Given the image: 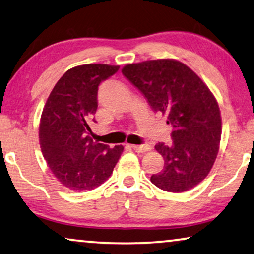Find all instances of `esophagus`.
I'll list each match as a JSON object with an SVG mask.
<instances>
[{"mask_svg":"<svg viewBox=\"0 0 254 254\" xmlns=\"http://www.w3.org/2000/svg\"><path fill=\"white\" fill-rule=\"evenodd\" d=\"M131 148L137 151V153H145V151L150 150V146L149 145H132Z\"/></svg>","mask_w":254,"mask_h":254,"instance_id":"obj_1","label":"esophagus"}]
</instances>
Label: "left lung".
Segmentation results:
<instances>
[{
    "mask_svg": "<svg viewBox=\"0 0 254 254\" xmlns=\"http://www.w3.org/2000/svg\"><path fill=\"white\" fill-rule=\"evenodd\" d=\"M122 74L172 126V145L155 146L164 168L150 181L170 192L194 188L209 175L219 151L221 116L214 96L196 73L175 59L128 64Z\"/></svg>",
    "mask_w": 254,
    "mask_h": 254,
    "instance_id": "left-lung-1",
    "label": "left lung"
}]
</instances>
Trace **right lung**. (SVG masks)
I'll use <instances>...</instances> for the list:
<instances>
[{
	"label": "right lung",
	"instance_id": "add662e5",
	"mask_svg": "<svg viewBox=\"0 0 254 254\" xmlns=\"http://www.w3.org/2000/svg\"><path fill=\"white\" fill-rule=\"evenodd\" d=\"M119 68L104 64L70 68L45 103L39 127L41 150L55 177L71 190L104 184L123 153L122 145L109 148L88 135L98 108V86Z\"/></svg>",
	"mask_w": 254,
	"mask_h": 254
}]
</instances>
